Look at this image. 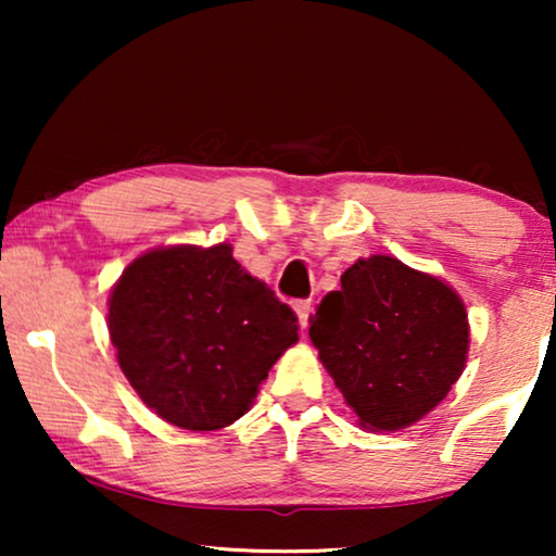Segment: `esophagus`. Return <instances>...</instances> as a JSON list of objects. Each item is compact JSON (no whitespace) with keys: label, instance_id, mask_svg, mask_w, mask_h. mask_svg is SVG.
<instances>
[{"label":"esophagus","instance_id":"obj_1","mask_svg":"<svg viewBox=\"0 0 556 556\" xmlns=\"http://www.w3.org/2000/svg\"><path fill=\"white\" fill-rule=\"evenodd\" d=\"M295 316H299V324H301V331L308 329V318H311V301H295Z\"/></svg>","mask_w":556,"mask_h":556}]
</instances>
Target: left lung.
<instances>
[{
  "label": "left lung",
  "mask_w": 556,
  "mask_h": 556,
  "mask_svg": "<svg viewBox=\"0 0 556 556\" xmlns=\"http://www.w3.org/2000/svg\"><path fill=\"white\" fill-rule=\"evenodd\" d=\"M308 324L318 359L364 430L422 420L466 369V303L445 280L392 255L359 257Z\"/></svg>",
  "instance_id": "1"
}]
</instances>
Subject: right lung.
I'll return each instance as SVG.
<instances>
[{"instance_id":"right-lung-1","label":"right lung","mask_w":556,"mask_h":556,"mask_svg":"<svg viewBox=\"0 0 556 556\" xmlns=\"http://www.w3.org/2000/svg\"><path fill=\"white\" fill-rule=\"evenodd\" d=\"M118 367L143 405L181 430L232 425L299 341L293 311L232 257L164 245L126 265L109 295Z\"/></svg>"}]
</instances>
